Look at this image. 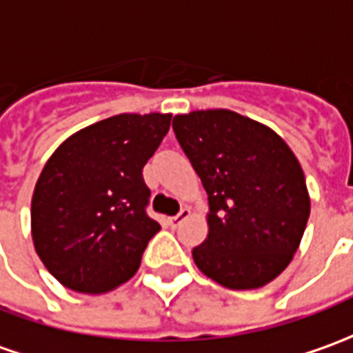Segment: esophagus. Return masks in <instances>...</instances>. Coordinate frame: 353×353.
I'll return each instance as SVG.
<instances>
[{
    "mask_svg": "<svg viewBox=\"0 0 353 353\" xmlns=\"http://www.w3.org/2000/svg\"><path fill=\"white\" fill-rule=\"evenodd\" d=\"M189 214H191V210H189V208H187V207H183V208H181V210H179V212H177L176 216L170 218V226L177 228V226H179V224H181V222H183V220H185L187 216H189Z\"/></svg>",
    "mask_w": 353,
    "mask_h": 353,
    "instance_id": "34e87169",
    "label": "esophagus"
}]
</instances>
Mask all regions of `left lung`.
Returning a JSON list of instances; mask_svg holds the SVG:
<instances>
[{"label": "left lung", "instance_id": "obj_1", "mask_svg": "<svg viewBox=\"0 0 353 353\" xmlns=\"http://www.w3.org/2000/svg\"><path fill=\"white\" fill-rule=\"evenodd\" d=\"M172 127L208 195L195 265L232 290L265 286L290 265L307 226L297 158L272 129L230 110L176 116Z\"/></svg>", "mask_w": 353, "mask_h": 353}]
</instances>
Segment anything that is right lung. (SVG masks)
<instances>
[{"mask_svg":"<svg viewBox=\"0 0 353 353\" xmlns=\"http://www.w3.org/2000/svg\"><path fill=\"white\" fill-rule=\"evenodd\" d=\"M170 114H121L71 135L46 162L32 195V239L69 290L102 294L133 276L160 224L148 216L143 168Z\"/></svg>","mask_w":353,"mask_h":353,"instance_id":"obj_1","label":"right lung"}]
</instances>
